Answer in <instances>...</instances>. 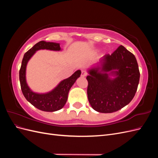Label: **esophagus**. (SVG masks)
<instances>
[{
    "label": "esophagus",
    "instance_id": "1",
    "mask_svg": "<svg viewBox=\"0 0 158 158\" xmlns=\"http://www.w3.org/2000/svg\"><path fill=\"white\" fill-rule=\"evenodd\" d=\"M81 76H82V77H85V76H87V73L85 70H82V73H81Z\"/></svg>",
    "mask_w": 158,
    "mask_h": 158
}]
</instances>
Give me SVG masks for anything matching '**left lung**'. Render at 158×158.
Wrapping results in <instances>:
<instances>
[{
  "instance_id": "left-lung-1",
  "label": "left lung",
  "mask_w": 158,
  "mask_h": 158,
  "mask_svg": "<svg viewBox=\"0 0 158 158\" xmlns=\"http://www.w3.org/2000/svg\"><path fill=\"white\" fill-rule=\"evenodd\" d=\"M88 73V98L95 111H117L135 97L139 84V69L135 55L123 45L111 55L103 56Z\"/></svg>"
}]
</instances>
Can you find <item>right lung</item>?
<instances>
[{"instance_id":"add662e5","label":"right lung","mask_w":158,"mask_h":158,"mask_svg":"<svg viewBox=\"0 0 158 158\" xmlns=\"http://www.w3.org/2000/svg\"><path fill=\"white\" fill-rule=\"evenodd\" d=\"M47 49L50 51H61L60 44L41 41L27 51L23 55L21 68L19 72V78L22 92L27 102L41 111L53 112L63 108L68 99L69 90L81 74V70H78L69 78L62 80L56 86L49 92L39 94L33 92L26 82V66L28 61L37 51Z\"/></svg>"}]
</instances>
